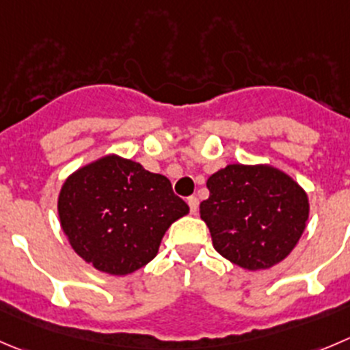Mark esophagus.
<instances>
[{
    "label": "esophagus",
    "instance_id": "34e87169",
    "mask_svg": "<svg viewBox=\"0 0 350 350\" xmlns=\"http://www.w3.org/2000/svg\"><path fill=\"white\" fill-rule=\"evenodd\" d=\"M187 204H189V208H191V213H196L198 211L199 199L196 198V196H191V198H187Z\"/></svg>",
    "mask_w": 350,
    "mask_h": 350
}]
</instances>
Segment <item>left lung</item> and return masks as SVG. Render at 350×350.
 <instances>
[{
    "label": "left lung",
    "mask_w": 350,
    "mask_h": 350,
    "mask_svg": "<svg viewBox=\"0 0 350 350\" xmlns=\"http://www.w3.org/2000/svg\"><path fill=\"white\" fill-rule=\"evenodd\" d=\"M199 213L216 251L245 269H266L291 254L309 216L306 192L273 166L228 165L206 182Z\"/></svg>",
    "instance_id": "obj_1"
}]
</instances>
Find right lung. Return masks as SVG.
<instances>
[{"label":"right lung","instance_id":"right-lung-1","mask_svg":"<svg viewBox=\"0 0 350 350\" xmlns=\"http://www.w3.org/2000/svg\"><path fill=\"white\" fill-rule=\"evenodd\" d=\"M187 213L165 175L113 154L70 175L58 198L73 251L109 275L148 265L170 225Z\"/></svg>","mask_w":350,"mask_h":350}]
</instances>
